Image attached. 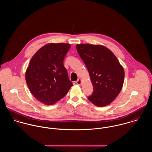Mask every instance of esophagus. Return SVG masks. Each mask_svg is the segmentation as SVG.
<instances>
[{"label": "esophagus", "instance_id": "1", "mask_svg": "<svg viewBox=\"0 0 152 152\" xmlns=\"http://www.w3.org/2000/svg\"><path fill=\"white\" fill-rule=\"evenodd\" d=\"M76 84L78 85H81V79H78L77 81H76Z\"/></svg>", "mask_w": 152, "mask_h": 152}]
</instances>
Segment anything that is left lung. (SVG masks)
Returning <instances> with one entry per match:
<instances>
[{
    "label": "left lung",
    "instance_id": "8db88e82",
    "mask_svg": "<svg viewBox=\"0 0 152 152\" xmlns=\"http://www.w3.org/2000/svg\"><path fill=\"white\" fill-rule=\"evenodd\" d=\"M76 48L87 66L94 88L88 99L99 107L108 105L123 87V66L114 54L102 45L80 44Z\"/></svg>",
    "mask_w": 152,
    "mask_h": 152
}]
</instances>
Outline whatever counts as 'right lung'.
<instances>
[{"instance_id":"add662e5","label":"right lung","mask_w":152,"mask_h":152,"mask_svg":"<svg viewBox=\"0 0 152 152\" xmlns=\"http://www.w3.org/2000/svg\"><path fill=\"white\" fill-rule=\"evenodd\" d=\"M70 47V44H47L30 61L25 75L26 83L33 95L44 104H54L72 86L63 64Z\"/></svg>"}]
</instances>
